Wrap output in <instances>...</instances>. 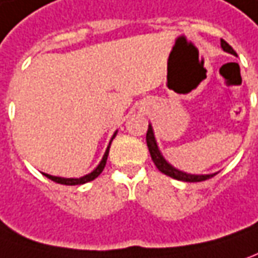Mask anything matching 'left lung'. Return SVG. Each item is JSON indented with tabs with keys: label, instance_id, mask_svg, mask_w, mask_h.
<instances>
[{
	"label": "left lung",
	"instance_id": "8db88e82",
	"mask_svg": "<svg viewBox=\"0 0 258 258\" xmlns=\"http://www.w3.org/2000/svg\"><path fill=\"white\" fill-rule=\"evenodd\" d=\"M220 46L222 49L227 52V53H232V55L236 56V52L233 50V48L223 39H220ZM147 145H148V150H150V154H151V158L154 161L155 166L158 168L159 171L162 173H165L168 176H171L173 179L183 180V182H202V180H206L215 176L217 172L215 173H206V175H195V173H188L183 172V171H179L178 168L172 166L168 161L165 159V157L162 155V152L159 150L158 144H157V140H155V136H154V130H152V125L150 124L148 125V131H147Z\"/></svg>",
	"mask_w": 258,
	"mask_h": 258
}]
</instances>
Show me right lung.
<instances>
[{
    "label": "right lung",
    "mask_w": 258,
    "mask_h": 258,
    "mask_svg": "<svg viewBox=\"0 0 258 258\" xmlns=\"http://www.w3.org/2000/svg\"><path fill=\"white\" fill-rule=\"evenodd\" d=\"M115 136H117V131L113 134L111 140H110V143H108V145H107V150L106 152H104V155H103L101 161H100V164L96 166L90 173H87V175H85V176H80V178H62V176H53V175H49V173H43V175H45L46 178H49L50 180L56 182V183H62V185H83V183H86V182H90V180L96 179L100 173L103 172V169H104V166H106L107 157H108V151H110V145H111V141L114 140Z\"/></svg>",
    "instance_id": "obj_1"
}]
</instances>
